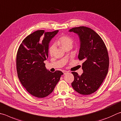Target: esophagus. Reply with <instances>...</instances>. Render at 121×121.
Segmentation results:
<instances>
[{"mask_svg": "<svg viewBox=\"0 0 121 121\" xmlns=\"http://www.w3.org/2000/svg\"><path fill=\"white\" fill-rule=\"evenodd\" d=\"M63 74H67L68 72L67 71H65V70H63Z\"/></svg>", "mask_w": 121, "mask_h": 121, "instance_id": "1", "label": "esophagus"}]
</instances>
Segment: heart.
Wrapping results in <instances>:
<instances>
[{
  "label": "heart",
  "mask_w": 121,
  "mask_h": 121,
  "mask_svg": "<svg viewBox=\"0 0 121 121\" xmlns=\"http://www.w3.org/2000/svg\"><path fill=\"white\" fill-rule=\"evenodd\" d=\"M56 44L61 46L63 49H67V48H72L73 45L72 39L68 36H62L60 37L56 42ZM56 49V46L55 44H52L50 46L49 49V54L52 56L54 53Z\"/></svg>",
  "instance_id": "1"
}]
</instances>
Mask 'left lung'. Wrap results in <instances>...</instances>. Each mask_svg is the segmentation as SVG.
<instances>
[{
    "label": "left lung",
    "mask_w": 121,
    "mask_h": 121,
    "mask_svg": "<svg viewBox=\"0 0 121 121\" xmlns=\"http://www.w3.org/2000/svg\"><path fill=\"white\" fill-rule=\"evenodd\" d=\"M69 32L78 35L80 49L78 57L84 61L82 75L72 72L74 76L72 87L78 93L90 95L99 88L108 73V52L102 38L91 28L80 26L72 28Z\"/></svg>",
    "instance_id": "1"
}]
</instances>
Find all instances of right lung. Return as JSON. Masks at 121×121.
Masks as SVG:
<instances>
[{
  "mask_svg": "<svg viewBox=\"0 0 121 121\" xmlns=\"http://www.w3.org/2000/svg\"><path fill=\"white\" fill-rule=\"evenodd\" d=\"M58 32L36 30L24 39L17 52L18 77L26 91L36 97L49 95L63 74L59 70L50 72L44 63L48 58L50 42Z\"/></svg>",
  "mask_w": 121,
  "mask_h": 121,
  "instance_id": "right-lung-1",
  "label": "right lung"
}]
</instances>
